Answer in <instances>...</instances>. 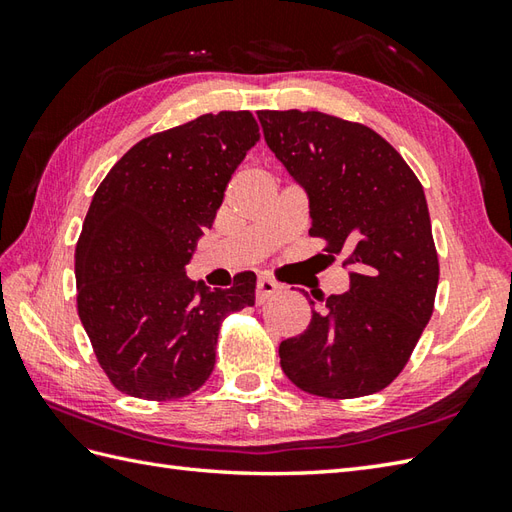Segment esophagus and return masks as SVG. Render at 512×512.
<instances>
[{
	"instance_id": "34e87169",
	"label": "esophagus",
	"mask_w": 512,
	"mask_h": 512,
	"mask_svg": "<svg viewBox=\"0 0 512 512\" xmlns=\"http://www.w3.org/2000/svg\"><path fill=\"white\" fill-rule=\"evenodd\" d=\"M279 292H281V284H277V281L266 279V277L257 279V292H255L257 303H264V301H268L270 297L279 295Z\"/></svg>"
}]
</instances>
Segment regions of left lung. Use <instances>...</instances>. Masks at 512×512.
I'll return each instance as SVG.
<instances>
[{
    "label": "left lung",
    "instance_id": "left-lung-1",
    "mask_svg": "<svg viewBox=\"0 0 512 512\" xmlns=\"http://www.w3.org/2000/svg\"><path fill=\"white\" fill-rule=\"evenodd\" d=\"M257 118L308 191L310 235L350 268V290L319 299L303 334L281 341V369L314 396L376 394L405 369L436 303L440 264L422 184L367 125L299 110Z\"/></svg>",
    "mask_w": 512,
    "mask_h": 512
}]
</instances>
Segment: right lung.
Returning a JSON list of instances; mask_svg holds the SVG:
<instances>
[{
    "mask_svg": "<svg viewBox=\"0 0 512 512\" xmlns=\"http://www.w3.org/2000/svg\"><path fill=\"white\" fill-rule=\"evenodd\" d=\"M255 143L250 112L202 114L140 140L96 189L74 250L76 310L123 394H193L213 372L222 321L255 303V273L235 275L228 290L184 273Z\"/></svg>",
    "mask_w": 512,
    "mask_h": 512,
    "instance_id": "1",
    "label": "right lung"
}]
</instances>
